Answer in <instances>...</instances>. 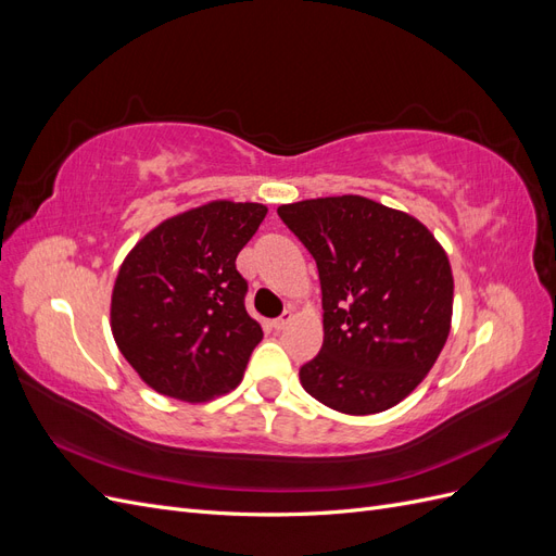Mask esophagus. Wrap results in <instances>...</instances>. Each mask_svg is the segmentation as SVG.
<instances>
[{"label": "esophagus", "instance_id": "esophagus-1", "mask_svg": "<svg viewBox=\"0 0 556 556\" xmlns=\"http://www.w3.org/2000/svg\"><path fill=\"white\" fill-rule=\"evenodd\" d=\"M290 319H292V313L290 311H285L280 317H276L274 319V323H271V327L276 329V331H282L285 327H288L290 325Z\"/></svg>", "mask_w": 556, "mask_h": 556}]
</instances>
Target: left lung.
Listing matches in <instances>:
<instances>
[{
	"mask_svg": "<svg viewBox=\"0 0 556 556\" xmlns=\"http://www.w3.org/2000/svg\"><path fill=\"white\" fill-rule=\"evenodd\" d=\"M311 252L325 341L299 368L304 390L348 415L396 406L429 374L450 333L452 271L431 231L357 194L278 208Z\"/></svg>",
	"mask_w": 556,
	"mask_h": 556,
	"instance_id": "8db88e82",
	"label": "left lung"
}]
</instances>
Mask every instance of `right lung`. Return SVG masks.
Wrapping results in <instances>:
<instances>
[{"label":"right lung","instance_id":"obj_1","mask_svg":"<svg viewBox=\"0 0 556 556\" xmlns=\"http://www.w3.org/2000/svg\"><path fill=\"white\" fill-rule=\"evenodd\" d=\"M264 215L262 204L213 201L155 227L123 262L111 329L155 392L206 401L239 384L264 333L245 311L237 255Z\"/></svg>","mask_w":556,"mask_h":556}]
</instances>
